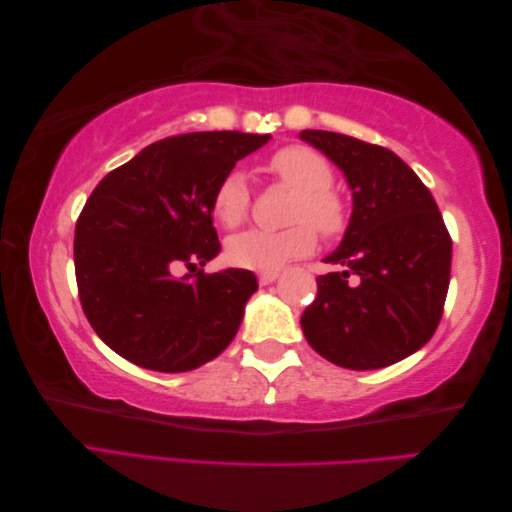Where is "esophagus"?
Listing matches in <instances>:
<instances>
[{
	"mask_svg": "<svg viewBox=\"0 0 512 512\" xmlns=\"http://www.w3.org/2000/svg\"><path fill=\"white\" fill-rule=\"evenodd\" d=\"M277 277H279L277 273H259L257 281H259V286H268V284H273Z\"/></svg>",
	"mask_w": 512,
	"mask_h": 512,
	"instance_id": "esophagus-1",
	"label": "esophagus"
}]
</instances>
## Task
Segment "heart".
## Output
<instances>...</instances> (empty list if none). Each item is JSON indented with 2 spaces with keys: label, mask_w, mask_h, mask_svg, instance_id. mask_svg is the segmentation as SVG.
Instances as JSON below:
<instances>
[{
  "label": "heart",
  "mask_w": 512,
  "mask_h": 512,
  "mask_svg": "<svg viewBox=\"0 0 512 512\" xmlns=\"http://www.w3.org/2000/svg\"><path fill=\"white\" fill-rule=\"evenodd\" d=\"M268 169L284 187L295 191L284 231H244L226 242V259L235 268L277 270L292 259L308 255L319 235L325 239L339 237L347 228V204L332 189L334 171L328 158L306 145H288L275 151ZM250 209V191L242 171H228L217 182L211 198L215 220L226 228L246 222Z\"/></svg>",
  "instance_id": "1"
}]
</instances>
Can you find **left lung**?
Here are the masks:
<instances>
[{
	"label": "left lung",
	"mask_w": 512,
	"mask_h": 512,
	"mask_svg": "<svg viewBox=\"0 0 512 512\" xmlns=\"http://www.w3.org/2000/svg\"><path fill=\"white\" fill-rule=\"evenodd\" d=\"M299 136L343 169L354 200L343 242L325 259L343 270L317 277L303 334L334 365H394L418 352L442 319L451 235L431 191L394 151L321 129Z\"/></svg>",
	"instance_id": "8db88e82"
}]
</instances>
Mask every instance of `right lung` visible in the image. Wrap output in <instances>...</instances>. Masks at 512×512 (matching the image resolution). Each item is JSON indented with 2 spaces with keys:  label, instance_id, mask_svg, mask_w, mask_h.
<instances>
[{
  "label": "right lung",
  "instance_id": "obj_1",
  "mask_svg": "<svg viewBox=\"0 0 512 512\" xmlns=\"http://www.w3.org/2000/svg\"><path fill=\"white\" fill-rule=\"evenodd\" d=\"M268 138L169 136L96 184L74 228L76 286L94 332L129 363L189 372L233 341L257 279L242 268H200L220 253L211 198ZM180 267L190 275L178 280Z\"/></svg>",
  "mask_w": 512,
  "mask_h": 512
}]
</instances>
